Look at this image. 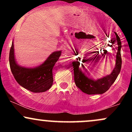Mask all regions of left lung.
Masks as SVG:
<instances>
[{"label":"left lung","instance_id":"8db88e82","mask_svg":"<svg viewBox=\"0 0 132 132\" xmlns=\"http://www.w3.org/2000/svg\"><path fill=\"white\" fill-rule=\"evenodd\" d=\"M116 35V41L117 42L118 46L117 47V54H116V65L113 70L112 71L111 74L106 76L104 78L98 79H94L90 78L87 76L88 75V70L87 66L83 63L86 62V57L82 61V63H80L79 60H80V57L76 59V60L72 62V64L74 69V76H75V82L77 87L80 90L87 94H102L108 90L110 86L112 85L116 80L117 78L119 76L120 72L121 67H122V57H121L120 50L122 47L120 39L116 32H114ZM75 52V51H74ZM79 54V51L76 50L75 54L76 56Z\"/></svg>","mask_w":132,"mask_h":132}]
</instances>
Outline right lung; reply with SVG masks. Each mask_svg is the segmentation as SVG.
Here are the masks:
<instances>
[{
	"label": "right lung",
	"mask_w": 132,
	"mask_h": 132,
	"mask_svg": "<svg viewBox=\"0 0 132 132\" xmlns=\"http://www.w3.org/2000/svg\"><path fill=\"white\" fill-rule=\"evenodd\" d=\"M13 42L9 53V63L12 73L18 83L33 92H43L50 89L53 82V68L61 56V51L52 53L43 64L36 68L19 66L14 56Z\"/></svg>",
	"instance_id": "obj_1"
}]
</instances>
